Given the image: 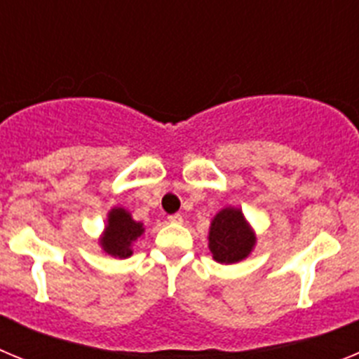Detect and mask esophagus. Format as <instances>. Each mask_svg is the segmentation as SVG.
I'll return each instance as SVG.
<instances>
[{
	"mask_svg": "<svg viewBox=\"0 0 359 359\" xmlns=\"http://www.w3.org/2000/svg\"><path fill=\"white\" fill-rule=\"evenodd\" d=\"M169 223H174V224L183 223V215H182V214H172V215H169Z\"/></svg>",
	"mask_w": 359,
	"mask_h": 359,
	"instance_id": "obj_1",
	"label": "esophagus"
}]
</instances>
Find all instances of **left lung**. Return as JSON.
<instances>
[{"instance_id":"left-lung-1","label":"left lung","mask_w":359,"mask_h":359,"mask_svg":"<svg viewBox=\"0 0 359 359\" xmlns=\"http://www.w3.org/2000/svg\"><path fill=\"white\" fill-rule=\"evenodd\" d=\"M257 244L255 230L237 207H224L212 217L208 250L219 264H236L248 259Z\"/></svg>"}]
</instances>
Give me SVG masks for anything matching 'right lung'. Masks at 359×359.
Segmentation results:
<instances>
[{
	"label": "right lung",
	"mask_w": 359,
	"mask_h": 359,
	"mask_svg": "<svg viewBox=\"0 0 359 359\" xmlns=\"http://www.w3.org/2000/svg\"><path fill=\"white\" fill-rule=\"evenodd\" d=\"M145 233L144 223L135 221L131 212L123 207H113L107 212L102 236L98 244L104 253L115 259H128L133 255V244Z\"/></svg>",
	"instance_id": "right-lung-1"
}]
</instances>
